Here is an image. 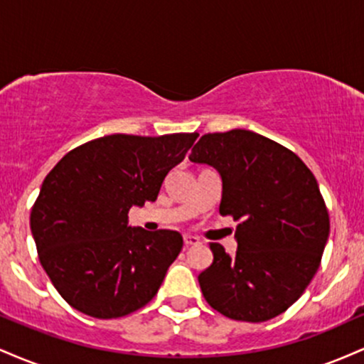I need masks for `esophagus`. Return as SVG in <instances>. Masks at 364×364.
Masks as SVG:
<instances>
[{"instance_id": "34e87169", "label": "esophagus", "mask_w": 364, "mask_h": 364, "mask_svg": "<svg viewBox=\"0 0 364 364\" xmlns=\"http://www.w3.org/2000/svg\"><path fill=\"white\" fill-rule=\"evenodd\" d=\"M183 241H185V246L186 248H190V246H195L200 243V240L196 236H190V235H185L183 236Z\"/></svg>"}]
</instances>
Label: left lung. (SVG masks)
<instances>
[{
  "instance_id": "obj_1",
  "label": "left lung",
  "mask_w": 364,
  "mask_h": 364,
  "mask_svg": "<svg viewBox=\"0 0 364 364\" xmlns=\"http://www.w3.org/2000/svg\"><path fill=\"white\" fill-rule=\"evenodd\" d=\"M190 161L219 171V212L240 223L235 257L210 243L214 262L198 275L203 298L232 320L281 315L311 282L328 240L315 176L292 150L250 129L207 133Z\"/></svg>"
}]
</instances>
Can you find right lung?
Here are the masks:
<instances>
[{
	"mask_svg": "<svg viewBox=\"0 0 364 364\" xmlns=\"http://www.w3.org/2000/svg\"><path fill=\"white\" fill-rule=\"evenodd\" d=\"M196 139L198 133H114L78 145L49 171L31 229L41 265L70 306L109 320L157 294L183 237L132 228L128 212L156 202L166 174Z\"/></svg>",
	"mask_w": 364,
	"mask_h": 364,
	"instance_id": "right-lung-1",
	"label": "right lung"
}]
</instances>
